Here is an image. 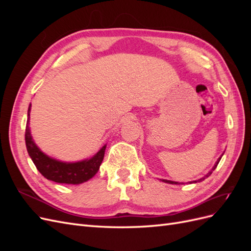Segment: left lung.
Here are the masks:
<instances>
[{
    "mask_svg": "<svg viewBox=\"0 0 251 251\" xmlns=\"http://www.w3.org/2000/svg\"><path fill=\"white\" fill-rule=\"evenodd\" d=\"M220 160H221V157H220L219 159H218V160H217V162H216V164H215V166H214V168H212V170L206 175V176H205V177H203V178H201V179H199L198 181L200 182V181H203L205 178H207V177H209L210 176V175H211V173H212V171H215L216 170V168H217V165H218V163L220 162ZM162 181L163 182H165V183H170V184H180V183H178V182H175V181H170V180H164V179H162ZM193 182H197V181H193ZM193 182H189V183H193Z\"/></svg>",
    "mask_w": 251,
    "mask_h": 251,
    "instance_id": "1",
    "label": "left lung"
}]
</instances>
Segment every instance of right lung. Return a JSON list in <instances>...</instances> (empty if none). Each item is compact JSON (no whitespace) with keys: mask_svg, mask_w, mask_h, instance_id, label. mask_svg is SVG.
Listing matches in <instances>:
<instances>
[{"mask_svg":"<svg viewBox=\"0 0 251 251\" xmlns=\"http://www.w3.org/2000/svg\"><path fill=\"white\" fill-rule=\"evenodd\" d=\"M30 111H31V103L29 104L27 114L25 132L26 148L30 158L32 159L36 169L43 176L48 180L65 184H80L94 177L103 160L107 144H104L92 157L80 161L65 162L57 160L45 154L35 144L29 127Z\"/></svg>","mask_w":251,"mask_h":251,"instance_id":"obj_1","label":"right lung"}]
</instances>
